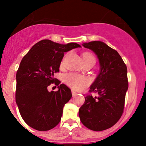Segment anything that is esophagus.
<instances>
[{"label": "esophagus", "mask_w": 146, "mask_h": 146, "mask_svg": "<svg viewBox=\"0 0 146 146\" xmlns=\"http://www.w3.org/2000/svg\"><path fill=\"white\" fill-rule=\"evenodd\" d=\"M71 92H72V95H73V96H76V95H77V92H76L75 90H72Z\"/></svg>", "instance_id": "1"}]
</instances>
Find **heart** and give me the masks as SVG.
I'll use <instances>...</instances> for the list:
<instances>
[{
	"label": "heart",
	"instance_id": "1",
	"mask_svg": "<svg viewBox=\"0 0 146 146\" xmlns=\"http://www.w3.org/2000/svg\"><path fill=\"white\" fill-rule=\"evenodd\" d=\"M90 58H95L90 53H85L83 54V60L90 59ZM65 82L68 85L71 87L74 90H81L87 83L88 80L85 77L79 75L74 74V73H70L65 76Z\"/></svg>",
	"mask_w": 146,
	"mask_h": 146
}]
</instances>
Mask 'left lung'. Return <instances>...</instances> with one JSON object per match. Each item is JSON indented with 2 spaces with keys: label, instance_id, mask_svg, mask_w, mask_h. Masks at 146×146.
<instances>
[{
  "label": "left lung",
  "instance_id": "obj_1",
  "mask_svg": "<svg viewBox=\"0 0 146 146\" xmlns=\"http://www.w3.org/2000/svg\"><path fill=\"white\" fill-rule=\"evenodd\" d=\"M82 45L96 54L100 71L90 87L97 95H85L78 114L84 126L100 131L114 126L121 117L129 88L127 68L119 53L104 42L93 41Z\"/></svg>",
  "mask_w": 146,
  "mask_h": 146
}]
</instances>
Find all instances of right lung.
Masks as SVG:
<instances>
[{
    "label": "right lung",
    "instance_id": "1",
    "mask_svg": "<svg viewBox=\"0 0 146 146\" xmlns=\"http://www.w3.org/2000/svg\"><path fill=\"white\" fill-rule=\"evenodd\" d=\"M80 47L74 42L62 44L43 39L23 57L16 74L15 101L28 126L44 131L59 123L65 104L72 94L66 85H59L54 73L59 71L64 53ZM54 82L58 85V91L49 92L47 88Z\"/></svg>",
    "mask_w": 146,
    "mask_h": 146
}]
</instances>
